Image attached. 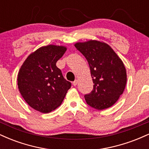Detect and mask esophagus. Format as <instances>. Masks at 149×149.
Instances as JSON below:
<instances>
[{
	"label": "esophagus",
	"mask_w": 149,
	"mask_h": 149,
	"mask_svg": "<svg viewBox=\"0 0 149 149\" xmlns=\"http://www.w3.org/2000/svg\"><path fill=\"white\" fill-rule=\"evenodd\" d=\"M78 80H74V81L73 82V86H76V85H77V84H78Z\"/></svg>",
	"instance_id": "1"
}]
</instances>
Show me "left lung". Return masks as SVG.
Segmentation results:
<instances>
[{
    "label": "left lung",
    "mask_w": 149,
    "mask_h": 149,
    "mask_svg": "<svg viewBox=\"0 0 149 149\" xmlns=\"http://www.w3.org/2000/svg\"><path fill=\"white\" fill-rule=\"evenodd\" d=\"M74 45L88 60L94 83L92 91L85 95L87 104L97 110L111 107L123 93L127 83L123 62L104 42L90 40Z\"/></svg>",
    "instance_id": "obj_1"
}]
</instances>
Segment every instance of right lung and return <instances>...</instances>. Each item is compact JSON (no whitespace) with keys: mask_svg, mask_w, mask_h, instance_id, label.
<instances>
[{"mask_svg":"<svg viewBox=\"0 0 149 149\" xmlns=\"http://www.w3.org/2000/svg\"><path fill=\"white\" fill-rule=\"evenodd\" d=\"M66 51L65 46H42L28 56L19 71L20 94L38 111L47 113L57 109L71 88V83L56 66Z\"/></svg>","mask_w":149,"mask_h":149,"instance_id":"obj_1","label":"right lung"}]
</instances>
